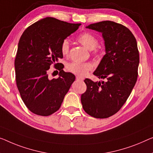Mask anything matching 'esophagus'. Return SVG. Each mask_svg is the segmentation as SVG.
I'll return each mask as SVG.
<instances>
[{
	"mask_svg": "<svg viewBox=\"0 0 153 153\" xmlns=\"http://www.w3.org/2000/svg\"><path fill=\"white\" fill-rule=\"evenodd\" d=\"M76 79H77V80L83 81L84 78L83 77H81V76H76Z\"/></svg>",
	"mask_w": 153,
	"mask_h": 153,
	"instance_id": "34e87169",
	"label": "esophagus"
}]
</instances>
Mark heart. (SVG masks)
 Returning <instances> with one entry per match:
<instances>
[{"instance_id":"b5f03b06","label":"heart","mask_w":153,"mask_h":153,"mask_svg":"<svg viewBox=\"0 0 153 153\" xmlns=\"http://www.w3.org/2000/svg\"><path fill=\"white\" fill-rule=\"evenodd\" d=\"M77 40L86 49L92 51L93 54L97 56L99 54V50L97 48L98 45V39L95 36L89 32H84L77 38ZM69 42L67 39H65L61 44V52L63 55L68 54L69 51ZM92 65L89 62H73L67 65L68 71L78 76H85L90 70L92 69Z\"/></svg>"}]
</instances>
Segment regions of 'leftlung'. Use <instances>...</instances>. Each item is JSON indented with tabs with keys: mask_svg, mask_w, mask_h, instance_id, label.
Segmentation results:
<instances>
[{
	"mask_svg": "<svg viewBox=\"0 0 153 153\" xmlns=\"http://www.w3.org/2000/svg\"><path fill=\"white\" fill-rule=\"evenodd\" d=\"M86 28L102 33L106 54L93 75L106 81L84 79L81 102L86 113L103 119L118 112L129 97L137 79L140 55L135 36L122 25L106 20Z\"/></svg>",
	"mask_w": 153,
	"mask_h": 153,
	"instance_id": "left-lung-1",
	"label": "left lung"
}]
</instances>
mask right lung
I'll return each mask as SVG.
<instances>
[{"label":"right lung","instance_id":"1","mask_svg":"<svg viewBox=\"0 0 153 153\" xmlns=\"http://www.w3.org/2000/svg\"><path fill=\"white\" fill-rule=\"evenodd\" d=\"M80 23L47 17L25 30L20 38L14 67L16 80L22 101L33 113L49 116L60 108L76 77L65 72L58 60L63 58L61 44ZM53 64L59 77L50 80L48 70Z\"/></svg>","mask_w":153,"mask_h":153}]
</instances>
